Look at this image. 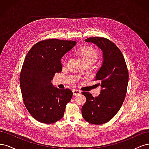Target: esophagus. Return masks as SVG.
Wrapping results in <instances>:
<instances>
[{"label":"esophagus","mask_w":149,"mask_h":149,"mask_svg":"<svg viewBox=\"0 0 149 149\" xmlns=\"http://www.w3.org/2000/svg\"><path fill=\"white\" fill-rule=\"evenodd\" d=\"M73 93L74 96H76V95H78V94H79L81 93V91H79V90L74 89H73Z\"/></svg>","instance_id":"esophagus-1"}]
</instances>
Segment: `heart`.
Returning <instances> with one entry per match:
<instances>
[{
  "mask_svg": "<svg viewBox=\"0 0 149 149\" xmlns=\"http://www.w3.org/2000/svg\"><path fill=\"white\" fill-rule=\"evenodd\" d=\"M76 53L81 58V59L85 63L86 65H92L94 63L96 62L99 57L97 51L91 46H84L80 47L76 49ZM63 63L65 64V60L63 61Z\"/></svg>",
  "mask_w": 149,
  "mask_h": 149,
  "instance_id": "b5f03b06",
  "label": "heart"
}]
</instances>
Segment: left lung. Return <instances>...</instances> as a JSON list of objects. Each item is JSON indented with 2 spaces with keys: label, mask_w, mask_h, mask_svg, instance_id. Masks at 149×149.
I'll use <instances>...</instances> for the list:
<instances>
[{
  "label": "left lung",
  "mask_w": 149,
  "mask_h": 149,
  "mask_svg": "<svg viewBox=\"0 0 149 149\" xmlns=\"http://www.w3.org/2000/svg\"><path fill=\"white\" fill-rule=\"evenodd\" d=\"M102 51L103 63L94 80L101 87V93L94 97L89 92H82L86 98L82 106V116L88 123L100 125L107 123L118 113L127 93L129 81L127 67L123 53L109 40L90 37L85 40Z\"/></svg>",
  "instance_id": "1"
}]
</instances>
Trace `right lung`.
I'll list each match as a JSON object with an SVG mask.
<instances>
[{
	"mask_svg": "<svg viewBox=\"0 0 149 149\" xmlns=\"http://www.w3.org/2000/svg\"><path fill=\"white\" fill-rule=\"evenodd\" d=\"M76 43L45 40L35 44L26 55L20 74L22 95L26 109L40 123L52 124L60 120L71 100V90L54 87L52 80L62 71L61 58Z\"/></svg>",
	"mask_w": 149,
	"mask_h": 149,
	"instance_id": "right-lung-1",
	"label": "right lung"
}]
</instances>
